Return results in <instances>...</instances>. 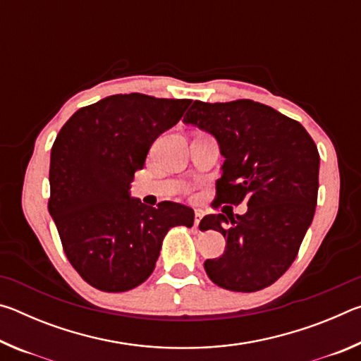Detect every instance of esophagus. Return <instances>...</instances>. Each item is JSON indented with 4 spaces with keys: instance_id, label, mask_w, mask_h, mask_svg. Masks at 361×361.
Returning <instances> with one entry per match:
<instances>
[{
    "instance_id": "esophagus-1",
    "label": "esophagus",
    "mask_w": 361,
    "mask_h": 361,
    "mask_svg": "<svg viewBox=\"0 0 361 361\" xmlns=\"http://www.w3.org/2000/svg\"><path fill=\"white\" fill-rule=\"evenodd\" d=\"M204 215H205V212H204V210H200V209L195 210V215H194V228H195V229H197V226H199V223H200V219L204 218Z\"/></svg>"
}]
</instances>
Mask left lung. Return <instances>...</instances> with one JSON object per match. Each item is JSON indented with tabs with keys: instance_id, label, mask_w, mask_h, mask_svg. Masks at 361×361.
Returning a JSON list of instances; mask_svg holds the SVG:
<instances>
[{
	"instance_id": "8db88e82",
	"label": "left lung",
	"mask_w": 361,
	"mask_h": 361,
	"mask_svg": "<svg viewBox=\"0 0 361 361\" xmlns=\"http://www.w3.org/2000/svg\"><path fill=\"white\" fill-rule=\"evenodd\" d=\"M215 137L224 157L216 180L219 204L245 200L247 213H213L199 228L226 239L224 253L204 262L221 288L252 293L283 276L314 219L320 156L298 121L253 100H195L183 118Z\"/></svg>"
}]
</instances>
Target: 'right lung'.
<instances>
[{
  "mask_svg": "<svg viewBox=\"0 0 361 361\" xmlns=\"http://www.w3.org/2000/svg\"><path fill=\"white\" fill-rule=\"evenodd\" d=\"M192 100L119 94L84 106L66 121L51 151L49 213L66 258L95 288L127 291L154 271L173 226L194 210L170 200L157 207L130 195L154 140L181 119Z\"/></svg>",
  "mask_w": 361,
  "mask_h": 361,
  "instance_id": "obj_1",
  "label": "right lung"
}]
</instances>
